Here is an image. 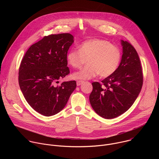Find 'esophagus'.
<instances>
[{
    "mask_svg": "<svg viewBox=\"0 0 159 159\" xmlns=\"http://www.w3.org/2000/svg\"><path fill=\"white\" fill-rule=\"evenodd\" d=\"M83 82H84V81H82V80H77V86L80 85Z\"/></svg>",
    "mask_w": 159,
    "mask_h": 159,
    "instance_id": "1",
    "label": "esophagus"
}]
</instances>
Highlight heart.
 <instances>
[{"instance_id": "obj_1", "label": "heart", "mask_w": 159, "mask_h": 159, "mask_svg": "<svg viewBox=\"0 0 159 159\" xmlns=\"http://www.w3.org/2000/svg\"><path fill=\"white\" fill-rule=\"evenodd\" d=\"M121 52L119 47L101 39H91L84 41L78 47V51L70 50L66 54V61L74 69L87 64L75 72L76 79H90L98 74L107 77L114 74L120 65Z\"/></svg>"}]
</instances>
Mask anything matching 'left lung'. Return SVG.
<instances>
[{"label": "left lung", "instance_id": "obj_1", "mask_svg": "<svg viewBox=\"0 0 159 159\" xmlns=\"http://www.w3.org/2000/svg\"><path fill=\"white\" fill-rule=\"evenodd\" d=\"M123 55L116 72L102 80L92 83L90 103L98 115L105 119L116 118L133 105L143 85L139 55L128 41H121Z\"/></svg>", "mask_w": 159, "mask_h": 159}]
</instances>
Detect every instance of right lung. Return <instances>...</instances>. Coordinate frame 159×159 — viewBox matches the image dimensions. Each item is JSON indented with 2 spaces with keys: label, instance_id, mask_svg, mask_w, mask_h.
<instances>
[{
  "label": "right lung",
  "instance_id": "1",
  "mask_svg": "<svg viewBox=\"0 0 159 159\" xmlns=\"http://www.w3.org/2000/svg\"><path fill=\"white\" fill-rule=\"evenodd\" d=\"M69 33L44 36L30 47L19 69V84L31 107L45 116L61 111L75 89V80L57 84L70 73L66 54L74 43Z\"/></svg>",
  "mask_w": 159,
  "mask_h": 159
}]
</instances>
